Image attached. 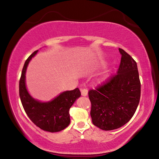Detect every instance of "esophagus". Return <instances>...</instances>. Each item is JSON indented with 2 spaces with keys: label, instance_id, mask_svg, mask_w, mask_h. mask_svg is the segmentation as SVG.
Masks as SVG:
<instances>
[{
  "label": "esophagus",
  "instance_id": "esophagus-1",
  "mask_svg": "<svg viewBox=\"0 0 159 159\" xmlns=\"http://www.w3.org/2000/svg\"><path fill=\"white\" fill-rule=\"evenodd\" d=\"M80 92H81V95L83 96H87V93H88V91L86 89H80Z\"/></svg>",
  "mask_w": 159,
  "mask_h": 159
}]
</instances>
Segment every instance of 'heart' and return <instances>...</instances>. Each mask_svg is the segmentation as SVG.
<instances>
[{
    "mask_svg": "<svg viewBox=\"0 0 159 159\" xmlns=\"http://www.w3.org/2000/svg\"><path fill=\"white\" fill-rule=\"evenodd\" d=\"M107 79V74H104V75H102V76L100 78L99 80H98V81L100 83H103L104 81H105V80Z\"/></svg>",
    "mask_w": 159,
    "mask_h": 159,
    "instance_id": "heart-1",
    "label": "heart"
}]
</instances>
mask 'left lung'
Listing matches in <instances>:
<instances>
[{"instance_id":"left-lung-1","label":"left lung","mask_w":159,"mask_h":159,"mask_svg":"<svg viewBox=\"0 0 159 159\" xmlns=\"http://www.w3.org/2000/svg\"><path fill=\"white\" fill-rule=\"evenodd\" d=\"M117 74L109 82L90 90L92 123L104 130H112L130 121L139 105L141 83L137 65L124 50Z\"/></svg>"}]
</instances>
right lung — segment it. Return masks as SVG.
<instances>
[{
    "label": "right lung",
    "mask_w": 159,
    "mask_h": 159,
    "mask_svg": "<svg viewBox=\"0 0 159 159\" xmlns=\"http://www.w3.org/2000/svg\"><path fill=\"white\" fill-rule=\"evenodd\" d=\"M38 52V50H36L31 54L24 65L19 83L20 100L26 113L37 126L50 133L59 132L68 126L70 123L69 110L81 93L76 88L60 93L47 102L33 98L26 88V72L29 63Z\"/></svg>",
    "instance_id": "add662e5"
}]
</instances>
